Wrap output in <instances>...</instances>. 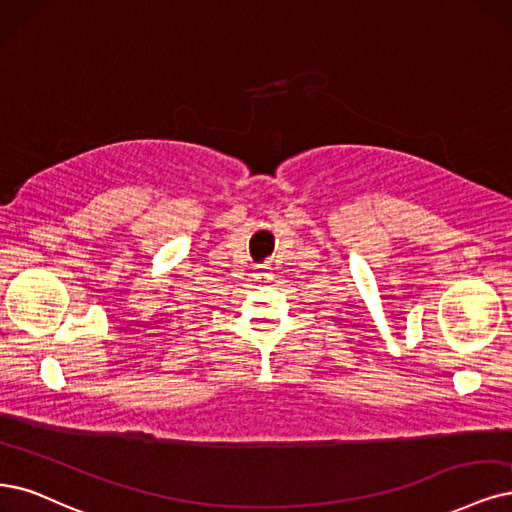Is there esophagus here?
<instances>
[{
  "label": "esophagus",
  "mask_w": 512,
  "mask_h": 512,
  "mask_svg": "<svg viewBox=\"0 0 512 512\" xmlns=\"http://www.w3.org/2000/svg\"><path fill=\"white\" fill-rule=\"evenodd\" d=\"M257 278H259V280H270V272H268L266 268H261V270L257 272Z\"/></svg>",
  "instance_id": "1"
}]
</instances>
